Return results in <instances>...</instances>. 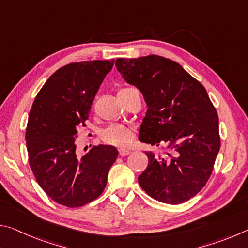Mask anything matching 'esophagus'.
Wrapping results in <instances>:
<instances>
[{
    "label": "esophagus",
    "instance_id": "34e87169",
    "mask_svg": "<svg viewBox=\"0 0 248 248\" xmlns=\"http://www.w3.org/2000/svg\"><path fill=\"white\" fill-rule=\"evenodd\" d=\"M130 154V151L127 149H120L119 150V155L120 156H127V155Z\"/></svg>",
    "mask_w": 248,
    "mask_h": 248
}]
</instances>
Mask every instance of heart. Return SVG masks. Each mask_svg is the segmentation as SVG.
Masks as SVG:
<instances>
[{"instance_id": "b5f03b06", "label": "heart", "mask_w": 248, "mask_h": 248, "mask_svg": "<svg viewBox=\"0 0 248 248\" xmlns=\"http://www.w3.org/2000/svg\"><path fill=\"white\" fill-rule=\"evenodd\" d=\"M130 90H132V87H124V89H121L118 93H124V92ZM102 138L108 144L127 146L133 139V132L123 124H112L105 130L102 134Z\"/></svg>"}]
</instances>
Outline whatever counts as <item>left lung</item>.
Segmentation results:
<instances>
[{
    "instance_id": "1",
    "label": "left lung",
    "mask_w": 248,
    "mask_h": 248,
    "mask_svg": "<svg viewBox=\"0 0 248 248\" xmlns=\"http://www.w3.org/2000/svg\"><path fill=\"white\" fill-rule=\"evenodd\" d=\"M116 68L148 107L139 140L167 149L163 155L145 152L141 188L164 203L189 200L207 184L220 150L219 118L207 91L177 62L156 54L119 58Z\"/></svg>"
}]
</instances>
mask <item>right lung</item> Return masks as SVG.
Wrapping results in <instances>:
<instances>
[{
    "instance_id": "1",
    "label": "right lung",
    "mask_w": 248,
    "mask_h": 248,
    "mask_svg": "<svg viewBox=\"0 0 248 248\" xmlns=\"http://www.w3.org/2000/svg\"><path fill=\"white\" fill-rule=\"evenodd\" d=\"M115 60L70 63L57 70L37 94L29 112L26 146L33 175L53 201L78 208L104 191L118 151L94 146L78 156L75 138L85 127L92 103Z\"/></svg>"
}]
</instances>
